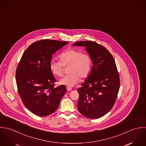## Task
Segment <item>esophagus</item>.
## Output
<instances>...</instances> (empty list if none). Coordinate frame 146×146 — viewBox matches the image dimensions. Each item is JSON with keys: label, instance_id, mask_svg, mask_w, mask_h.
Instances as JSON below:
<instances>
[{"label": "esophagus", "instance_id": "esophagus-1", "mask_svg": "<svg viewBox=\"0 0 146 146\" xmlns=\"http://www.w3.org/2000/svg\"><path fill=\"white\" fill-rule=\"evenodd\" d=\"M66 89H67L68 91H71L72 90V88H70V87H68V86L66 87Z\"/></svg>", "mask_w": 146, "mask_h": 146}]
</instances>
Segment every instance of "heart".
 Wrapping results in <instances>:
<instances>
[{
  "instance_id": "obj_1",
  "label": "heart",
  "mask_w": 146,
  "mask_h": 146,
  "mask_svg": "<svg viewBox=\"0 0 146 146\" xmlns=\"http://www.w3.org/2000/svg\"><path fill=\"white\" fill-rule=\"evenodd\" d=\"M59 58L60 61L52 59L50 61L49 68L53 75L60 77L63 74L64 67L69 66V74L60 80V84L72 87L79 81L80 77L84 79L89 76L91 70L92 61L88 53L70 48L62 52Z\"/></svg>"
}]
</instances>
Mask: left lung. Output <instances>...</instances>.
Listing matches in <instances>:
<instances>
[{
	"mask_svg": "<svg viewBox=\"0 0 146 146\" xmlns=\"http://www.w3.org/2000/svg\"><path fill=\"white\" fill-rule=\"evenodd\" d=\"M73 45L86 47L93 65L77 89L78 111L89 118H99L111 111L116 100L120 81L115 60L107 48L95 42L80 41Z\"/></svg>",
	"mask_w": 146,
	"mask_h": 146,
	"instance_id": "8db88e82",
	"label": "left lung"
}]
</instances>
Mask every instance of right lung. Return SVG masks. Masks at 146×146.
<instances>
[{"label": "right lung", "mask_w": 146, "mask_h": 146, "mask_svg": "<svg viewBox=\"0 0 146 146\" xmlns=\"http://www.w3.org/2000/svg\"><path fill=\"white\" fill-rule=\"evenodd\" d=\"M68 42L43 39L30 45L17 65L16 80L24 106L39 116H48L58 108L65 94L64 85L55 88L56 79L49 63L56 51Z\"/></svg>", "instance_id": "1"}]
</instances>
